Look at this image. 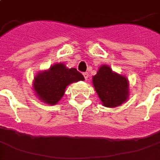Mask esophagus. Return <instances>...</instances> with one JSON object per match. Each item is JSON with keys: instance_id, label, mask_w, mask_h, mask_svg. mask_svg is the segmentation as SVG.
<instances>
[{"instance_id": "1", "label": "esophagus", "mask_w": 160, "mask_h": 160, "mask_svg": "<svg viewBox=\"0 0 160 160\" xmlns=\"http://www.w3.org/2000/svg\"><path fill=\"white\" fill-rule=\"evenodd\" d=\"M84 77H85V79H86V80H87V79H88V77H89V73H87V72H86V73H83Z\"/></svg>"}]
</instances>
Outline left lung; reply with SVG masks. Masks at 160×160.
I'll use <instances>...</instances> for the list:
<instances>
[{
  "mask_svg": "<svg viewBox=\"0 0 160 160\" xmlns=\"http://www.w3.org/2000/svg\"><path fill=\"white\" fill-rule=\"evenodd\" d=\"M92 85L105 107L119 106L129 97V82L127 77L114 72L108 65L98 68L97 73L92 77Z\"/></svg>",
  "mask_w": 160,
  "mask_h": 160,
  "instance_id": "obj_1",
  "label": "left lung"
}]
</instances>
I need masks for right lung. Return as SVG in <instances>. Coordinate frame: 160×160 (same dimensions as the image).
<instances>
[{"label": "right lung", "instance_id": "obj_1", "mask_svg": "<svg viewBox=\"0 0 160 160\" xmlns=\"http://www.w3.org/2000/svg\"><path fill=\"white\" fill-rule=\"evenodd\" d=\"M80 80L85 78L76 68H68L62 62L55 63L49 69L37 73L32 87L39 100L54 105L62 99L68 85Z\"/></svg>", "mask_w": 160, "mask_h": 160}]
</instances>
